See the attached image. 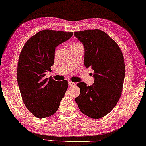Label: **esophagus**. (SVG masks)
<instances>
[{
    "label": "esophagus",
    "instance_id": "obj_1",
    "mask_svg": "<svg viewBox=\"0 0 146 146\" xmlns=\"http://www.w3.org/2000/svg\"><path fill=\"white\" fill-rule=\"evenodd\" d=\"M68 83H69L70 86H75L76 85L75 83H74L73 82H71V81H69V82H68Z\"/></svg>",
    "mask_w": 146,
    "mask_h": 146
}]
</instances>
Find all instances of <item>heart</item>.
Returning <instances> with one entry per match:
<instances>
[{
  "label": "heart",
  "mask_w": 146,
  "mask_h": 146,
  "mask_svg": "<svg viewBox=\"0 0 146 146\" xmlns=\"http://www.w3.org/2000/svg\"><path fill=\"white\" fill-rule=\"evenodd\" d=\"M73 44L74 45V44Z\"/></svg>",
  "instance_id": "b5f03b06"
}]
</instances>
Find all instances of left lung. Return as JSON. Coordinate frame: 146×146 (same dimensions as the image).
Returning a JSON list of instances; mask_svg holds the SVG:
<instances>
[{
  "label": "left lung",
  "instance_id": "8db88e82",
  "mask_svg": "<svg viewBox=\"0 0 146 146\" xmlns=\"http://www.w3.org/2000/svg\"><path fill=\"white\" fill-rule=\"evenodd\" d=\"M85 48L84 64L94 70V83H77L80 94L75 102L82 112L92 119L107 115L122 94L125 68L124 58L117 42L100 29L74 32Z\"/></svg>",
  "mask_w": 146,
  "mask_h": 146
}]
</instances>
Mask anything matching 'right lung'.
<instances>
[{
	"mask_svg": "<svg viewBox=\"0 0 146 146\" xmlns=\"http://www.w3.org/2000/svg\"><path fill=\"white\" fill-rule=\"evenodd\" d=\"M73 32L44 29L27 40L19 58L17 77L22 99L33 115L42 119L58 110L68 82L45 78L54 64L56 46L66 41Z\"/></svg>",
	"mask_w": 146,
	"mask_h": 146,
	"instance_id": "obj_1",
	"label": "right lung"
}]
</instances>
